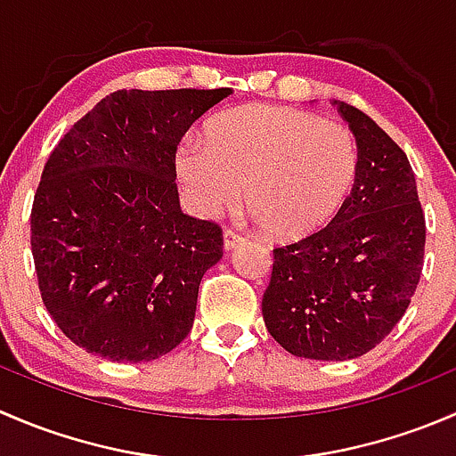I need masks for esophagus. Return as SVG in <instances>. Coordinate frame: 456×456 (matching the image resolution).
I'll return each mask as SVG.
<instances>
[{"label":"esophagus","mask_w":456,"mask_h":456,"mask_svg":"<svg viewBox=\"0 0 456 456\" xmlns=\"http://www.w3.org/2000/svg\"><path fill=\"white\" fill-rule=\"evenodd\" d=\"M223 238H224V249H227V251L236 249V247L240 245L242 240H245V238H242L238 232H233V229H224Z\"/></svg>","instance_id":"1"}]
</instances>
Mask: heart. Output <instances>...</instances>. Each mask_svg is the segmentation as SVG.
<instances>
[{
	"label": "heart",
	"mask_w": 456,
	"mask_h": 456,
	"mask_svg": "<svg viewBox=\"0 0 456 456\" xmlns=\"http://www.w3.org/2000/svg\"><path fill=\"white\" fill-rule=\"evenodd\" d=\"M176 169L191 207L216 218L247 202L275 238H305L342 207L357 174L351 130L280 105H245L207 123L205 142L187 139Z\"/></svg>",
	"instance_id": "b5f03b06"
}]
</instances>
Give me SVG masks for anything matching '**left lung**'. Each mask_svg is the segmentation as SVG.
Returning <instances> with one entry per match:
<instances>
[{
  "label": "left lung",
  "mask_w": 456,
  "mask_h": 456,
  "mask_svg": "<svg viewBox=\"0 0 456 456\" xmlns=\"http://www.w3.org/2000/svg\"><path fill=\"white\" fill-rule=\"evenodd\" d=\"M357 141L351 194L320 232L275 247L262 317L291 355L342 362L406 314L424 269L426 218L408 156L362 110L333 101Z\"/></svg>",
  "instance_id": "obj_1"
}]
</instances>
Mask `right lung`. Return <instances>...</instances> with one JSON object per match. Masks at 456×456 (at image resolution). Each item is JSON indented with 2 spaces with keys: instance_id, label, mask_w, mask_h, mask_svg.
<instances>
[{
  "instance_id": "obj_1",
  "label": "right lung",
  "mask_w": 456,
  "mask_h": 456,
  "mask_svg": "<svg viewBox=\"0 0 456 456\" xmlns=\"http://www.w3.org/2000/svg\"><path fill=\"white\" fill-rule=\"evenodd\" d=\"M229 94L117 90L50 154L30 214L37 280L63 335L92 355L150 362L191 330L223 232L181 211L176 150Z\"/></svg>"
}]
</instances>
